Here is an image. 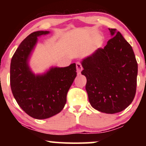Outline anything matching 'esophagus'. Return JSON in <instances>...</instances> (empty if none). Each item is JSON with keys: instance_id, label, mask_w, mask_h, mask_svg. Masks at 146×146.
Segmentation results:
<instances>
[{"instance_id": "obj_1", "label": "esophagus", "mask_w": 146, "mask_h": 146, "mask_svg": "<svg viewBox=\"0 0 146 146\" xmlns=\"http://www.w3.org/2000/svg\"><path fill=\"white\" fill-rule=\"evenodd\" d=\"M76 68H77V71H78L79 73L82 71V69H83L82 65V64L80 62L76 63Z\"/></svg>"}]
</instances>
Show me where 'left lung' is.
<instances>
[{
    "instance_id": "obj_1",
    "label": "left lung",
    "mask_w": 146,
    "mask_h": 146,
    "mask_svg": "<svg viewBox=\"0 0 146 146\" xmlns=\"http://www.w3.org/2000/svg\"><path fill=\"white\" fill-rule=\"evenodd\" d=\"M113 38L104 48L82 61L90 105L107 114L125 110L135 98L138 65L130 44L121 33L109 29Z\"/></svg>"
}]
</instances>
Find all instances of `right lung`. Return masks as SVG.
I'll return each instance as SVG.
<instances>
[{"mask_svg":"<svg viewBox=\"0 0 146 146\" xmlns=\"http://www.w3.org/2000/svg\"><path fill=\"white\" fill-rule=\"evenodd\" d=\"M48 33L39 31L29 34L16 49L10 66V85L15 100L25 113L38 119L49 118L63 109L77 75L75 63L52 68L42 75H35L30 71L27 62L37 37Z\"/></svg>","mask_w":146,"mask_h":146,"instance_id":"obj_1","label":"right lung"}]
</instances>
